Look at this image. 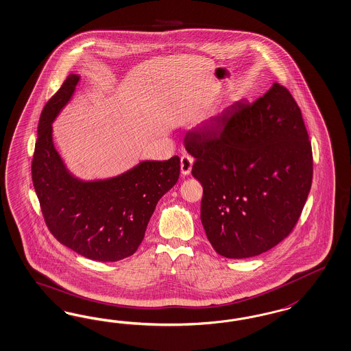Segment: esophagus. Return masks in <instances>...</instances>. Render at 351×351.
I'll list each match as a JSON object with an SVG mask.
<instances>
[{
    "label": "esophagus",
    "mask_w": 351,
    "mask_h": 351,
    "mask_svg": "<svg viewBox=\"0 0 351 351\" xmlns=\"http://www.w3.org/2000/svg\"><path fill=\"white\" fill-rule=\"evenodd\" d=\"M193 158L190 155H182L181 158V173L183 176H187L191 173L193 169Z\"/></svg>",
    "instance_id": "esophagus-1"
}]
</instances>
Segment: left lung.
Segmentation results:
<instances>
[{
    "label": "left lung",
    "mask_w": 351,
    "mask_h": 351,
    "mask_svg": "<svg viewBox=\"0 0 351 351\" xmlns=\"http://www.w3.org/2000/svg\"><path fill=\"white\" fill-rule=\"evenodd\" d=\"M184 136L203 186L202 222L215 252L248 258L297 225L313 182V149L291 91L275 82L252 104L239 101Z\"/></svg>",
    "instance_id": "8db88e82"
}]
</instances>
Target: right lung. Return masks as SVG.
Segmentation results:
<instances>
[{
    "mask_svg": "<svg viewBox=\"0 0 351 351\" xmlns=\"http://www.w3.org/2000/svg\"><path fill=\"white\" fill-rule=\"evenodd\" d=\"M69 75L41 112L32 181L46 226L58 241L89 260L114 262L136 253L158 200L177 183L181 161H145L108 181L68 174L51 136V121L79 82Z\"/></svg>",
    "mask_w": 351,
    "mask_h": 351,
    "instance_id": "1",
    "label": "right lung"
}]
</instances>
